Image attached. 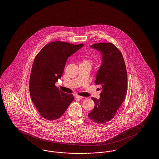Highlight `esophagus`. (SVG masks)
<instances>
[{"instance_id":"obj_1","label":"esophagus","mask_w":159,"mask_h":159,"mask_svg":"<svg viewBox=\"0 0 159 159\" xmlns=\"http://www.w3.org/2000/svg\"><path fill=\"white\" fill-rule=\"evenodd\" d=\"M75 97L76 98H78V99H84V97H82V96L78 95H76L75 96Z\"/></svg>"}]
</instances>
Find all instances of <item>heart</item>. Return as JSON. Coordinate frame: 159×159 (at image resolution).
I'll return each instance as SVG.
<instances>
[{"label": "heart", "mask_w": 159, "mask_h": 159, "mask_svg": "<svg viewBox=\"0 0 159 159\" xmlns=\"http://www.w3.org/2000/svg\"><path fill=\"white\" fill-rule=\"evenodd\" d=\"M93 63V62L91 60L89 59V58H86L81 62V64L84 65L88 66V67H89V68H91Z\"/></svg>", "instance_id": "1"}]
</instances>
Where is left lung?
Listing matches in <instances>:
<instances>
[{
  "label": "left lung",
  "instance_id": "8db88e82",
  "mask_svg": "<svg viewBox=\"0 0 159 159\" xmlns=\"http://www.w3.org/2000/svg\"><path fill=\"white\" fill-rule=\"evenodd\" d=\"M102 56L101 66L96 75L95 84L101 86L99 99H91L94 108L88 117L97 124L111 120L125 101L127 91V73L121 52L111 43L91 45Z\"/></svg>",
  "mask_w": 159,
  "mask_h": 159
}]
</instances>
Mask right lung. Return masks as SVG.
Listing matches in <instances>:
<instances>
[{"instance_id": "obj_1", "label": "right lung", "mask_w": 159, "mask_h": 159, "mask_svg": "<svg viewBox=\"0 0 159 159\" xmlns=\"http://www.w3.org/2000/svg\"><path fill=\"white\" fill-rule=\"evenodd\" d=\"M84 45L54 41L44 46L35 57L30 79V98L47 120L60 118L74 100L73 95L60 90L55 83L63 74L68 58Z\"/></svg>"}]
</instances>
